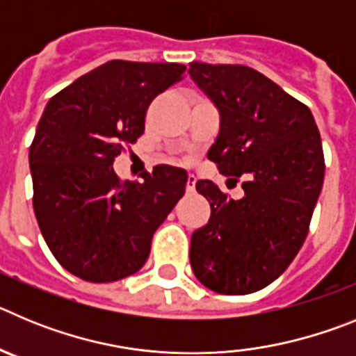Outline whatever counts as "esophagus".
I'll list each match as a JSON object with an SVG mask.
<instances>
[{"instance_id": "34e87169", "label": "esophagus", "mask_w": 356, "mask_h": 356, "mask_svg": "<svg viewBox=\"0 0 356 356\" xmlns=\"http://www.w3.org/2000/svg\"><path fill=\"white\" fill-rule=\"evenodd\" d=\"M194 188H196V176L187 175V181H185V191H187V193H194Z\"/></svg>"}]
</instances>
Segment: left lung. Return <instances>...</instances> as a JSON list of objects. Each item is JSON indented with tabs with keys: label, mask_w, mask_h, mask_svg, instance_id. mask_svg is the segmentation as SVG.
Returning <instances> with one entry per match:
<instances>
[{
	"label": "left lung",
	"mask_w": 356,
	"mask_h": 356,
	"mask_svg": "<svg viewBox=\"0 0 356 356\" xmlns=\"http://www.w3.org/2000/svg\"><path fill=\"white\" fill-rule=\"evenodd\" d=\"M188 74L221 114L209 159L244 188L235 201L197 181L212 212L191 238V266L210 291L251 294L275 282L307 238L325 180L321 135L310 108L262 72L191 62Z\"/></svg>",
	"instance_id": "8db88e82"
}]
</instances>
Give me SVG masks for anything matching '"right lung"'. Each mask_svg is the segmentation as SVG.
Listing matches in <instances>:
<instances>
[{
    "instance_id": "1",
    "label": "right lung",
    "mask_w": 356,
    "mask_h": 356,
    "mask_svg": "<svg viewBox=\"0 0 356 356\" xmlns=\"http://www.w3.org/2000/svg\"><path fill=\"white\" fill-rule=\"evenodd\" d=\"M185 65L112 60L49 99L30 146L33 212L71 275L108 284L146 264L151 238L185 193V171L156 165L121 180L115 156L144 134L149 103Z\"/></svg>"
}]
</instances>
